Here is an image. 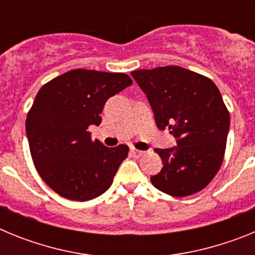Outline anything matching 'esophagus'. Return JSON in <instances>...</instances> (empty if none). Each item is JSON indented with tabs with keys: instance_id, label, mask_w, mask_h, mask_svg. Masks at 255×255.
<instances>
[{
	"instance_id": "obj_1",
	"label": "esophagus",
	"mask_w": 255,
	"mask_h": 255,
	"mask_svg": "<svg viewBox=\"0 0 255 255\" xmlns=\"http://www.w3.org/2000/svg\"><path fill=\"white\" fill-rule=\"evenodd\" d=\"M143 150H139V149H135V148H131L130 149V154L132 155V157H135V158H138V157H140L141 154H143Z\"/></svg>"
}]
</instances>
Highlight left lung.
<instances>
[{"mask_svg": "<svg viewBox=\"0 0 255 255\" xmlns=\"http://www.w3.org/2000/svg\"><path fill=\"white\" fill-rule=\"evenodd\" d=\"M131 76L145 93L158 129L168 128L176 147L157 148L163 167L150 177L158 190L186 197L206 188L220 170L230 114L211 79L180 66L136 70Z\"/></svg>", "mask_w": 255, "mask_h": 255, "instance_id": "obj_1", "label": "left lung"}]
</instances>
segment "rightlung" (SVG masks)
<instances>
[{"label":"right lung","instance_id":"obj_1","mask_svg":"<svg viewBox=\"0 0 255 255\" xmlns=\"http://www.w3.org/2000/svg\"><path fill=\"white\" fill-rule=\"evenodd\" d=\"M132 84L123 73L76 69L44 84L25 121L34 166L61 197L85 202L103 194L114 181L129 147L108 148L92 140L108 98Z\"/></svg>","mask_w":255,"mask_h":255}]
</instances>
